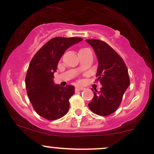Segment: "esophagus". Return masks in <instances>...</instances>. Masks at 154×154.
I'll return each mask as SVG.
<instances>
[{"instance_id":"esophagus-1","label":"esophagus","mask_w":154,"mask_h":154,"mask_svg":"<svg viewBox=\"0 0 154 154\" xmlns=\"http://www.w3.org/2000/svg\"><path fill=\"white\" fill-rule=\"evenodd\" d=\"M84 89V88L82 86H77L75 88V91H82V90Z\"/></svg>"}]
</instances>
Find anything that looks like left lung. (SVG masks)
Listing matches in <instances>:
<instances>
[{"label":"left lung","instance_id":"8db88e82","mask_svg":"<svg viewBox=\"0 0 154 154\" xmlns=\"http://www.w3.org/2000/svg\"><path fill=\"white\" fill-rule=\"evenodd\" d=\"M97 56L98 67L96 77L102 88L94 91L88 107L95 114L107 116L117 110L130 86L128 70L122 57L108 44L98 39H86Z\"/></svg>","mask_w":154,"mask_h":154}]
</instances>
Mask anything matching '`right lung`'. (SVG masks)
Returning <instances> with one entry per match:
<instances>
[{"label":"right lung","instance_id":"right-lung-1","mask_svg":"<svg viewBox=\"0 0 154 154\" xmlns=\"http://www.w3.org/2000/svg\"><path fill=\"white\" fill-rule=\"evenodd\" d=\"M82 40L79 37L52 38L37 51L29 63L25 78L27 95L35 111L48 120L60 119L69 109L74 86L56 85L54 74L65 51Z\"/></svg>","mask_w":154,"mask_h":154}]
</instances>
